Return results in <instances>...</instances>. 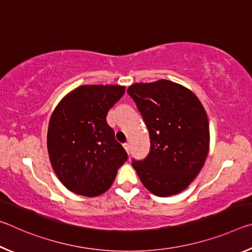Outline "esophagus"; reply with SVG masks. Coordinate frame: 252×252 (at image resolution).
<instances>
[{
	"label": "esophagus",
	"mask_w": 252,
	"mask_h": 252,
	"mask_svg": "<svg viewBox=\"0 0 252 252\" xmlns=\"http://www.w3.org/2000/svg\"><path fill=\"white\" fill-rule=\"evenodd\" d=\"M123 148L126 149V151L127 152V155H129V153H130V144L129 143H125V144H123Z\"/></svg>",
	"instance_id": "34e87169"
}]
</instances>
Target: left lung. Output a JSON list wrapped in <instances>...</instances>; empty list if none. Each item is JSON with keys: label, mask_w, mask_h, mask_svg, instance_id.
Here are the masks:
<instances>
[{"label": "left lung", "mask_w": 252, "mask_h": 252, "mask_svg": "<svg viewBox=\"0 0 252 252\" xmlns=\"http://www.w3.org/2000/svg\"><path fill=\"white\" fill-rule=\"evenodd\" d=\"M127 94L141 113L150 151L132 160L140 180L158 197L185 190L198 176L209 151L207 113L194 93L168 80L135 83Z\"/></svg>", "instance_id": "left-lung-1"}]
</instances>
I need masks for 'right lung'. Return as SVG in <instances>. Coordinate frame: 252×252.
<instances>
[{"label":"right lung","mask_w":252,"mask_h":252,"mask_svg":"<svg viewBox=\"0 0 252 252\" xmlns=\"http://www.w3.org/2000/svg\"><path fill=\"white\" fill-rule=\"evenodd\" d=\"M120 85H82L64 96L49 123L48 151L58 178L72 192H105L127 160L106 123L108 111L125 94Z\"/></svg>","instance_id":"1"}]
</instances>
